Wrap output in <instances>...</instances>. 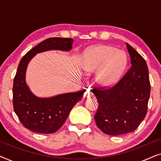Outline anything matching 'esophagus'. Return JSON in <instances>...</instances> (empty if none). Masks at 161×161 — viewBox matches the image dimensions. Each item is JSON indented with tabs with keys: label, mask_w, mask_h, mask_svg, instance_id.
<instances>
[{
	"label": "esophagus",
	"mask_w": 161,
	"mask_h": 161,
	"mask_svg": "<svg viewBox=\"0 0 161 161\" xmlns=\"http://www.w3.org/2000/svg\"><path fill=\"white\" fill-rule=\"evenodd\" d=\"M92 96V93L91 92L89 91V90H88V91L86 92V93H85V94H84L85 97L89 98V97H91Z\"/></svg>",
	"instance_id": "esophagus-1"
}]
</instances>
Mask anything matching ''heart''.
<instances>
[{"instance_id":"1","label":"heart","mask_w":161,"mask_h":161,"mask_svg":"<svg viewBox=\"0 0 161 161\" xmlns=\"http://www.w3.org/2000/svg\"><path fill=\"white\" fill-rule=\"evenodd\" d=\"M127 65V57L122 51L109 45H97L84 52L82 69L88 75L96 73V81L101 86L115 84Z\"/></svg>"}]
</instances>
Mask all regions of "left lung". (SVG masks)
<instances>
[{
    "mask_svg": "<svg viewBox=\"0 0 161 161\" xmlns=\"http://www.w3.org/2000/svg\"><path fill=\"white\" fill-rule=\"evenodd\" d=\"M131 67L120 80L110 89L94 88L98 101L97 126L110 136L133 132L144 120L150 94L149 70L144 58L126 43Z\"/></svg>",
    "mask_w": 161,
    "mask_h": 161,
    "instance_id": "8db88e82",
    "label": "left lung"
}]
</instances>
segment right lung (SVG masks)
<instances>
[{
	"label": "right lung",
	"mask_w": 161,
	"mask_h": 161,
	"mask_svg": "<svg viewBox=\"0 0 161 161\" xmlns=\"http://www.w3.org/2000/svg\"><path fill=\"white\" fill-rule=\"evenodd\" d=\"M73 42L72 38L47 39L30 50L19 61L13 83V107L23 126L30 130L39 133H55L65 122L74 105L82 100L84 91L48 98L38 97L25 83L26 69L35 55L51 50L69 51Z\"/></svg>",
	"instance_id": "add662e5"
}]
</instances>
